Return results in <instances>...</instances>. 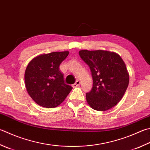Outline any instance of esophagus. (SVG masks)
<instances>
[{
	"instance_id": "esophagus-1",
	"label": "esophagus",
	"mask_w": 150,
	"mask_h": 150,
	"mask_svg": "<svg viewBox=\"0 0 150 150\" xmlns=\"http://www.w3.org/2000/svg\"><path fill=\"white\" fill-rule=\"evenodd\" d=\"M81 84V82L79 80H77L76 81V83H74V84H73V86H72V87H78V86H80V85Z\"/></svg>"
}]
</instances>
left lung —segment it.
Wrapping results in <instances>:
<instances>
[{
	"instance_id": "left-lung-1",
	"label": "left lung",
	"mask_w": 150,
	"mask_h": 150,
	"mask_svg": "<svg viewBox=\"0 0 150 150\" xmlns=\"http://www.w3.org/2000/svg\"><path fill=\"white\" fill-rule=\"evenodd\" d=\"M79 55L89 67L93 77V88L86 93L87 103L97 111L113 108L121 100L129 82L123 60L117 53L106 50H82Z\"/></svg>"
}]
</instances>
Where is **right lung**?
Returning <instances> with one entry per match:
<instances>
[{"label": "right lung", "instance_id": "1", "mask_svg": "<svg viewBox=\"0 0 150 150\" xmlns=\"http://www.w3.org/2000/svg\"><path fill=\"white\" fill-rule=\"evenodd\" d=\"M69 51L38 55L31 60L25 72L26 89L31 98L44 108H55L63 103L72 87L64 83L59 66Z\"/></svg>", "mask_w": 150, "mask_h": 150}]
</instances>
